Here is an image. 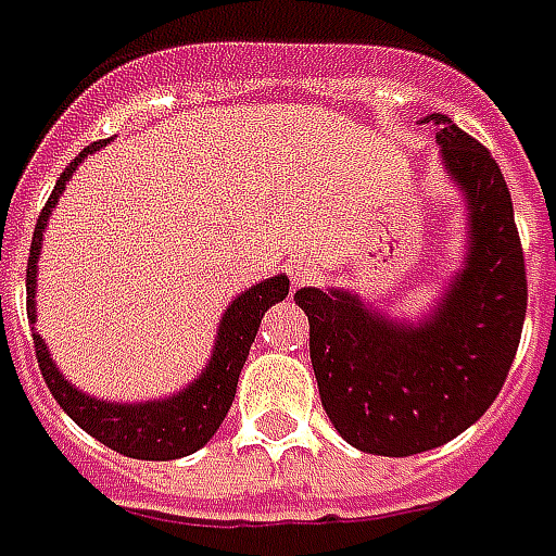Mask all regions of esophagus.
<instances>
[{"mask_svg": "<svg viewBox=\"0 0 556 556\" xmlns=\"http://www.w3.org/2000/svg\"><path fill=\"white\" fill-rule=\"evenodd\" d=\"M289 277L294 286H309V282L318 279V267L309 265V262H303V258H298V262H291L289 265Z\"/></svg>", "mask_w": 556, "mask_h": 556, "instance_id": "esophagus-1", "label": "esophagus"}]
</instances>
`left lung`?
I'll return each mask as SVG.
<instances>
[{
	"mask_svg": "<svg viewBox=\"0 0 556 556\" xmlns=\"http://www.w3.org/2000/svg\"><path fill=\"white\" fill-rule=\"evenodd\" d=\"M443 169L465 193V265L417 321H396L342 289H301L318 396L363 453L417 455L473 426L501 393L527 313V274L513 195L491 151L446 115Z\"/></svg>",
	"mask_w": 556,
	"mask_h": 556,
	"instance_id": "1",
	"label": "left lung"
}]
</instances>
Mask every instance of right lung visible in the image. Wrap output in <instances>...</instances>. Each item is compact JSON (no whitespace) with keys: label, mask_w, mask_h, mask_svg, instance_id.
Returning a JSON list of instances; mask_svg holds the SVG:
<instances>
[{"label":"right lung","mask_w":556,"mask_h":556,"mask_svg":"<svg viewBox=\"0 0 556 556\" xmlns=\"http://www.w3.org/2000/svg\"><path fill=\"white\" fill-rule=\"evenodd\" d=\"M106 142H91L89 148L79 151V157L67 166L59 181H55L53 195L47 199L35 235L29 247V265H26V313L29 325H35V286H38V258H41L43 229L50 211L59 202V195L71 181V175L91 151H98ZM289 294V277L265 279L255 282L253 289H247L229 303V309L223 313L217 339H214V354L202 372L195 375L193 384H187L169 399H154V402H103L89 393H83L67 381L65 375L55 369L50 349L43 345L41 333H31L35 339V357L41 366V375L53 399L62 405L67 417L77 422L79 429L89 431L91 438H98L103 446H110L115 453L130 455V458H146V462H169L181 458L195 450H202L211 434L219 429V422L226 419L231 408V399L238 390V375H241L250 345H253L262 315Z\"/></svg>","instance_id":"1"}]
</instances>
